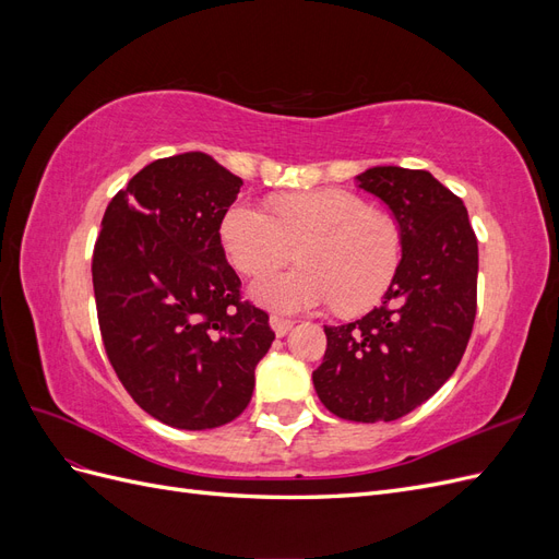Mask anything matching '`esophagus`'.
Masks as SVG:
<instances>
[{"instance_id": "1", "label": "esophagus", "mask_w": 559, "mask_h": 559, "mask_svg": "<svg viewBox=\"0 0 559 559\" xmlns=\"http://www.w3.org/2000/svg\"><path fill=\"white\" fill-rule=\"evenodd\" d=\"M270 326H273V331H275L277 337H284L286 333L292 331L294 321H292V319H284V317H280V314H273V317H270Z\"/></svg>"}]
</instances>
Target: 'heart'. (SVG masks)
Masks as SVG:
<instances>
[{
	"label": "heart",
	"mask_w": 559,
	"mask_h": 559,
	"mask_svg": "<svg viewBox=\"0 0 559 559\" xmlns=\"http://www.w3.org/2000/svg\"><path fill=\"white\" fill-rule=\"evenodd\" d=\"M275 213L238 200L222 218V242L242 273H264L301 249L300 269L253 280L259 306L294 314L335 302L357 314L384 296L401 261V235L386 216L337 189L282 198Z\"/></svg>",
	"instance_id": "obj_1"
}]
</instances>
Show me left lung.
<instances>
[{
  "label": "left lung",
  "mask_w": 559,
  "mask_h": 559,
  "mask_svg": "<svg viewBox=\"0 0 559 559\" xmlns=\"http://www.w3.org/2000/svg\"><path fill=\"white\" fill-rule=\"evenodd\" d=\"M359 189L380 198L401 235L382 306L324 326L319 401L352 421H392L433 396L460 366L476 319L478 240L464 202L427 170L368 167Z\"/></svg>",
  "instance_id": "left-lung-1"
}]
</instances>
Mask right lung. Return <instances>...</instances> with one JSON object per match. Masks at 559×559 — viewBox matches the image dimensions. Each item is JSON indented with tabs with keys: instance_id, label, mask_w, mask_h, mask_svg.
I'll list each match as a JSON object with an SVG mask.
<instances>
[{
	"instance_id": "right-lung-1",
	"label": "right lung",
	"mask_w": 559,
	"mask_h": 559,
	"mask_svg": "<svg viewBox=\"0 0 559 559\" xmlns=\"http://www.w3.org/2000/svg\"><path fill=\"white\" fill-rule=\"evenodd\" d=\"M240 186L202 151L154 160L114 195L95 242L107 357L134 403L167 427L233 421L275 341L267 314L240 298L218 233Z\"/></svg>"
}]
</instances>
